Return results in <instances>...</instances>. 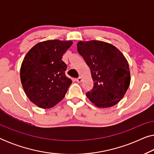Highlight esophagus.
<instances>
[{
    "label": "esophagus",
    "mask_w": 154,
    "mask_h": 154,
    "mask_svg": "<svg viewBox=\"0 0 154 154\" xmlns=\"http://www.w3.org/2000/svg\"><path fill=\"white\" fill-rule=\"evenodd\" d=\"M75 81H76L78 83H81L82 81H83V79H82L81 77H79L78 79H75Z\"/></svg>",
    "instance_id": "obj_1"
}]
</instances>
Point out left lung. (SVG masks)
Wrapping results in <instances>:
<instances>
[{
    "instance_id": "obj_1",
    "label": "left lung",
    "mask_w": 154,
    "mask_h": 154,
    "mask_svg": "<svg viewBox=\"0 0 154 154\" xmlns=\"http://www.w3.org/2000/svg\"><path fill=\"white\" fill-rule=\"evenodd\" d=\"M77 49L91 71L94 85L86 96L100 108L118 104L130 83L129 64L123 53L110 43L100 41H79Z\"/></svg>"
}]
</instances>
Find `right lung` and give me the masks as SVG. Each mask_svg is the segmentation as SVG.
<instances>
[{
  "label": "right lung",
  "instance_id": "right-lung-1",
  "mask_svg": "<svg viewBox=\"0 0 154 154\" xmlns=\"http://www.w3.org/2000/svg\"><path fill=\"white\" fill-rule=\"evenodd\" d=\"M71 41L49 40L35 45L24 57L20 79L29 100L42 109H50L64 97L72 81L66 77L63 54Z\"/></svg>",
  "mask_w": 154,
  "mask_h": 154
}]
</instances>
